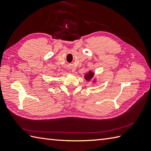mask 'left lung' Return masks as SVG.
Segmentation results:
<instances>
[{"label":"left lung","mask_w":151,"mask_h":151,"mask_svg":"<svg viewBox=\"0 0 151 151\" xmlns=\"http://www.w3.org/2000/svg\"><path fill=\"white\" fill-rule=\"evenodd\" d=\"M94 75H95V73L93 72L92 70H89L88 73H86L84 75V78L87 81H90L93 78ZM95 82H96V78H94L93 81L92 82V83H95Z\"/></svg>","instance_id":"left-lung-1"}]
</instances>
